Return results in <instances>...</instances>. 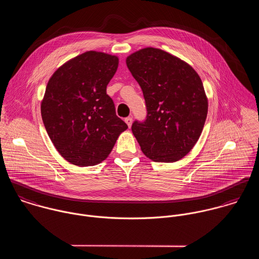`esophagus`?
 Wrapping results in <instances>:
<instances>
[{"instance_id":"34e87169","label":"esophagus","mask_w":259,"mask_h":259,"mask_svg":"<svg viewBox=\"0 0 259 259\" xmlns=\"http://www.w3.org/2000/svg\"><path fill=\"white\" fill-rule=\"evenodd\" d=\"M124 121H125V123L128 125V127H131L132 124H133V117H131V116L126 117V118L124 119Z\"/></svg>"}]
</instances>
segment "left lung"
I'll list each match as a JSON object with an SVG mask.
<instances>
[{"instance_id":"left-lung-1","label":"left lung","mask_w":259,"mask_h":259,"mask_svg":"<svg viewBox=\"0 0 259 259\" xmlns=\"http://www.w3.org/2000/svg\"><path fill=\"white\" fill-rule=\"evenodd\" d=\"M125 63L148 110L147 119L132 126L143 152L156 162L182 159L198 141L207 115L201 78L186 62L160 49L137 51Z\"/></svg>"}]
</instances>
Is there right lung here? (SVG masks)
<instances>
[{
  "label": "right lung",
  "instance_id": "obj_1",
  "mask_svg": "<svg viewBox=\"0 0 259 259\" xmlns=\"http://www.w3.org/2000/svg\"><path fill=\"white\" fill-rule=\"evenodd\" d=\"M117 67L116 56L89 51L62 65L48 81L41 118L55 148L72 164L101 163L127 128L107 95Z\"/></svg>",
  "mask_w": 259,
  "mask_h": 259
}]
</instances>
